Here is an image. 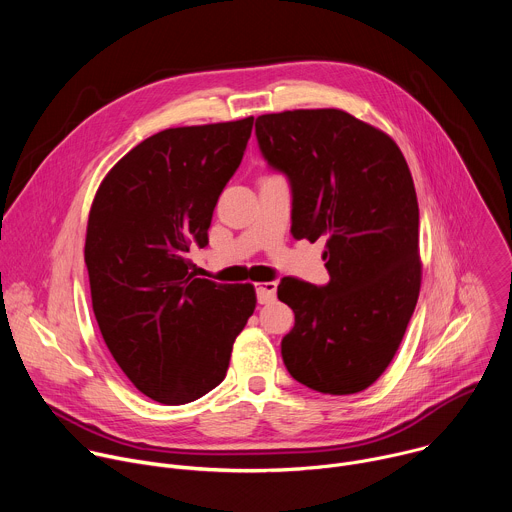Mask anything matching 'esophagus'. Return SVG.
<instances>
[{
    "instance_id": "obj_1",
    "label": "esophagus",
    "mask_w": 512,
    "mask_h": 512,
    "mask_svg": "<svg viewBox=\"0 0 512 512\" xmlns=\"http://www.w3.org/2000/svg\"><path fill=\"white\" fill-rule=\"evenodd\" d=\"M255 294H257V302L259 304H269L275 300L277 294V283L275 281H263L255 285Z\"/></svg>"
}]
</instances>
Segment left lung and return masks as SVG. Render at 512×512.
Segmentation results:
<instances>
[{
	"label": "left lung",
	"instance_id": "8db88e82",
	"mask_svg": "<svg viewBox=\"0 0 512 512\" xmlns=\"http://www.w3.org/2000/svg\"><path fill=\"white\" fill-rule=\"evenodd\" d=\"M263 160L291 188V235L326 241L330 281L283 277L296 314L285 369L330 395L371 387L393 360L421 285L419 206L409 166L383 131L340 109L261 115Z\"/></svg>",
	"mask_w": 512,
	"mask_h": 512
}]
</instances>
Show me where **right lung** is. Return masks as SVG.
I'll use <instances>...</instances> for the list:
<instances>
[{"mask_svg":"<svg viewBox=\"0 0 512 512\" xmlns=\"http://www.w3.org/2000/svg\"><path fill=\"white\" fill-rule=\"evenodd\" d=\"M253 117L164 129L123 156L91 206L85 263L103 340L150 399L184 405L227 375L255 310L251 283L196 277L218 196L237 172Z\"/></svg>","mask_w":512,"mask_h":512,"instance_id":"add662e5","label":"right lung"}]
</instances>
